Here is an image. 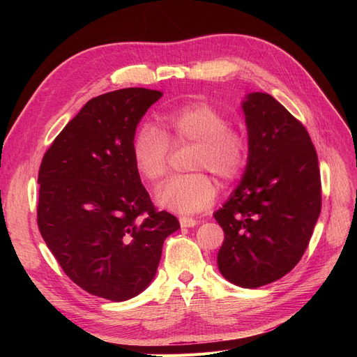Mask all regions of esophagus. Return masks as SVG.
Returning a JSON list of instances; mask_svg holds the SVG:
<instances>
[{
	"label": "esophagus",
	"mask_w": 357,
	"mask_h": 357,
	"mask_svg": "<svg viewBox=\"0 0 357 357\" xmlns=\"http://www.w3.org/2000/svg\"><path fill=\"white\" fill-rule=\"evenodd\" d=\"M180 225L181 228H193V226L198 225V220L192 218H180Z\"/></svg>",
	"instance_id": "34e87169"
}]
</instances>
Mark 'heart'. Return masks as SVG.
Returning a JSON list of instances; mask_svg holds the SVG:
<instances>
[{"mask_svg":"<svg viewBox=\"0 0 357 357\" xmlns=\"http://www.w3.org/2000/svg\"><path fill=\"white\" fill-rule=\"evenodd\" d=\"M162 131L144 125L132 143L134 165L146 181L158 183L167 176L172 147L195 144L192 159L195 174L171 178L156 190V201L167 210L195 214L215 201L218 185L207 174L223 183L238 180L250 159V142L240 128L229 126V119L208 102H192L159 114Z\"/></svg>","mask_w":357,"mask_h":357,"instance_id":"obj_1","label":"heart"}]
</instances>
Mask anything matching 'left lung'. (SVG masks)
I'll list each match as a JSON object with an SVG mask.
<instances>
[{
    "instance_id": "1",
    "label": "left lung",
    "mask_w": 357,
    "mask_h": 357,
    "mask_svg": "<svg viewBox=\"0 0 357 357\" xmlns=\"http://www.w3.org/2000/svg\"><path fill=\"white\" fill-rule=\"evenodd\" d=\"M250 159L240 186L214 213L225 232L222 275L256 289L301 261L321 210L319 159L310 134L271 95L243 102Z\"/></svg>"
}]
</instances>
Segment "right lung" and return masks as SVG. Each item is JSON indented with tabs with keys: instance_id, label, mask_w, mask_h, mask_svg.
<instances>
[{
	"instance_id": "1",
	"label": "right lung",
	"mask_w": 357,
	"mask_h": 357,
	"mask_svg": "<svg viewBox=\"0 0 357 357\" xmlns=\"http://www.w3.org/2000/svg\"><path fill=\"white\" fill-rule=\"evenodd\" d=\"M162 96L126 88L92 98L62 129L38 171V229L58 264L91 295L121 302L152 282L180 228L159 211L132 160L138 122Z\"/></svg>"
}]
</instances>
